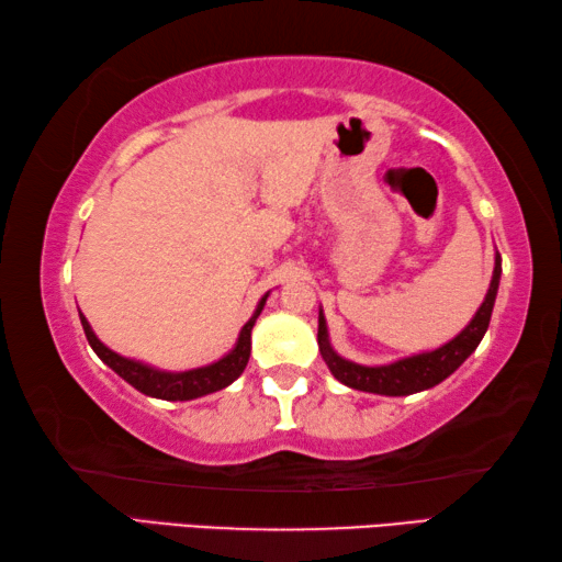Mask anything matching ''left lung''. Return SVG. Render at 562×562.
Listing matches in <instances>:
<instances>
[{"label":"left lung","instance_id":"8db88e82","mask_svg":"<svg viewBox=\"0 0 562 562\" xmlns=\"http://www.w3.org/2000/svg\"><path fill=\"white\" fill-rule=\"evenodd\" d=\"M501 282V255L496 252V268H493V278L488 284L486 300L481 302L479 312L473 319L461 329V335H456L451 341H446L439 349L422 351V355L396 359L392 364L382 367H364L357 361H349L339 357L329 345L327 335V319L319 310V329H317V345L322 351V359L327 361L329 372L335 374L337 382L347 384L351 389L369 394H384V396H408L424 389H431L441 384L446 376H451L465 359H469L475 347L481 345L483 335H486L493 304H496Z\"/></svg>","mask_w":562,"mask_h":562}]
</instances>
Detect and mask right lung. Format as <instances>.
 Wrapping results in <instances>:
<instances>
[{
    "instance_id": "1",
    "label": "right lung",
    "mask_w": 562,
    "mask_h": 562,
    "mask_svg": "<svg viewBox=\"0 0 562 562\" xmlns=\"http://www.w3.org/2000/svg\"><path fill=\"white\" fill-rule=\"evenodd\" d=\"M268 294H265V297L258 302V310L252 312V317L245 322V327L240 329V337H237L235 347L227 351L223 359H217L207 367L190 369V372H160V369H156V367H148V364H140V361H136V359L121 357V355H116V351H111L106 345H103L97 335H93L91 325L87 322V317L81 315V312H79V317H81L83 335H87L91 349L97 351L103 364H109L121 379H126L133 389H138V392L146 396L166 398V402H188V398H198V396L221 392V389L233 384L235 379L243 374V369L247 367V359H250V331H252L255 319L260 317Z\"/></svg>"
}]
</instances>
